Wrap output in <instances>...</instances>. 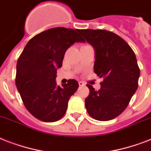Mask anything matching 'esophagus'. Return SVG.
Wrapping results in <instances>:
<instances>
[{
    "label": "esophagus",
    "mask_w": 151,
    "mask_h": 151,
    "mask_svg": "<svg viewBox=\"0 0 151 151\" xmlns=\"http://www.w3.org/2000/svg\"><path fill=\"white\" fill-rule=\"evenodd\" d=\"M78 84H79V85H80V86H85V84L83 82V81H79V82H78Z\"/></svg>",
    "instance_id": "obj_1"
}]
</instances>
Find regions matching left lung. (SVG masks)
Segmentation results:
<instances>
[{
	"instance_id": "left-lung-1",
	"label": "left lung",
	"mask_w": 151,
	"mask_h": 151,
	"mask_svg": "<svg viewBox=\"0 0 151 151\" xmlns=\"http://www.w3.org/2000/svg\"><path fill=\"white\" fill-rule=\"evenodd\" d=\"M79 33L94 48V72L103 79L99 91L87 85L90 92L85 107L94 119L110 121L125 110L138 88L140 70L136 55L124 39L113 32L80 29Z\"/></svg>"
}]
</instances>
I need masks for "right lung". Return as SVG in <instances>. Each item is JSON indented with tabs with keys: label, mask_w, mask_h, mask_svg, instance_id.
<instances>
[{
	"label": "right lung",
	"mask_w": 151,
	"mask_h": 151,
	"mask_svg": "<svg viewBox=\"0 0 151 151\" xmlns=\"http://www.w3.org/2000/svg\"><path fill=\"white\" fill-rule=\"evenodd\" d=\"M78 31L56 27L41 32L29 40L18 59L15 85L27 110L40 121L61 119L79 87L75 80L62 87L55 81L66 51L75 42H85Z\"/></svg>",
	"instance_id": "right-lung-1"
}]
</instances>
